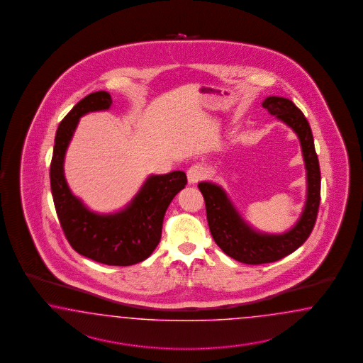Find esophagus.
<instances>
[{
	"instance_id": "1",
	"label": "esophagus",
	"mask_w": 363,
	"mask_h": 363,
	"mask_svg": "<svg viewBox=\"0 0 363 363\" xmlns=\"http://www.w3.org/2000/svg\"><path fill=\"white\" fill-rule=\"evenodd\" d=\"M205 176V167L201 164H194L187 170V181L189 184H197Z\"/></svg>"
}]
</instances>
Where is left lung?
<instances>
[{
    "mask_svg": "<svg viewBox=\"0 0 363 363\" xmlns=\"http://www.w3.org/2000/svg\"><path fill=\"white\" fill-rule=\"evenodd\" d=\"M269 114L286 122L297 133L308 170V201L301 220L281 235H264L252 230L238 216L225 191L210 182L198 184L206 206L210 233L223 253L242 264L275 262L296 252L311 234L320 202V170L313 133L305 114L290 99L267 97L262 104Z\"/></svg>",
    "mask_w": 363,
    "mask_h": 363,
    "instance_id": "8db88e82",
    "label": "left lung"
}]
</instances>
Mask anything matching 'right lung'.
I'll return each instance as SVG.
<instances>
[{"label":"right lung","mask_w":363,"mask_h":363,"mask_svg":"<svg viewBox=\"0 0 363 363\" xmlns=\"http://www.w3.org/2000/svg\"><path fill=\"white\" fill-rule=\"evenodd\" d=\"M110 105L109 93L96 91L66 114L55 133L50 187L60 225L70 246L99 264L129 266L153 253L161 240L166 209L187 179L186 174L178 170L150 177L126 209L113 216L90 213L66 185L64 157L78 118L89 111L108 109Z\"/></svg>","instance_id":"right-lung-1"}]
</instances>
